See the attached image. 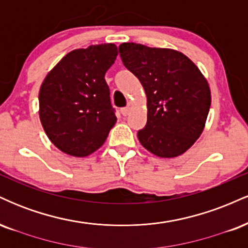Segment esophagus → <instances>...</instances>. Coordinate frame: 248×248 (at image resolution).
Segmentation results:
<instances>
[{
	"label": "esophagus",
	"instance_id": "esophagus-1",
	"mask_svg": "<svg viewBox=\"0 0 248 248\" xmlns=\"http://www.w3.org/2000/svg\"><path fill=\"white\" fill-rule=\"evenodd\" d=\"M129 110H130V107L127 106V107H124L121 109V114L124 116H127L128 114H129Z\"/></svg>",
	"mask_w": 248,
	"mask_h": 248
}]
</instances>
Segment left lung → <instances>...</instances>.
Listing matches in <instances>:
<instances>
[{"mask_svg":"<svg viewBox=\"0 0 248 248\" xmlns=\"http://www.w3.org/2000/svg\"><path fill=\"white\" fill-rule=\"evenodd\" d=\"M119 52L147 94V124L138 132L141 144L160 157L186 152L203 132L211 93L201 71L171 49L122 43Z\"/></svg>","mask_w":248,"mask_h":248,"instance_id":"obj_1","label":"left lung"}]
</instances>
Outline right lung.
<instances>
[{"mask_svg":"<svg viewBox=\"0 0 248 248\" xmlns=\"http://www.w3.org/2000/svg\"><path fill=\"white\" fill-rule=\"evenodd\" d=\"M112 43L67 53L39 91V118L47 138L62 153L84 157L99 149L116 122L105 75L114 64Z\"/></svg>","mask_w":248,"mask_h":248,"instance_id":"add662e5","label":"right lung"}]
</instances>
